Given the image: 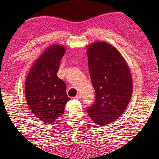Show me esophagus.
<instances>
[{
  "label": "esophagus",
  "instance_id": "obj_1",
  "mask_svg": "<svg viewBox=\"0 0 159 159\" xmlns=\"http://www.w3.org/2000/svg\"><path fill=\"white\" fill-rule=\"evenodd\" d=\"M80 98H81V96H80V94H79V95H77V96H76L75 97H74L73 98H74V99H77V100H79V99H80Z\"/></svg>",
  "mask_w": 159,
  "mask_h": 159
}]
</instances>
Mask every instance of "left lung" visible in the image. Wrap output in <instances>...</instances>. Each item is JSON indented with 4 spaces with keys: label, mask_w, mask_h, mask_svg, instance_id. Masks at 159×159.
<instances>
[{
    "label": "left lung",
    "mask_w": 159,
    "mask_h": 159,
    "mask_svg": "<svg viewBox=\"0 0 159 159\" xmlns=\"http://www.w3.org/2000/svg\"><path fill=\"white\" fill-rule=\"evenodd\" d=\"M87 56L96 98L87 111L94 122L104 126L117 120L129 104L133 93L131 74L124 57L109 43H92Z\"/></svg>",
    "instance_id": "1"
}]
</instances>
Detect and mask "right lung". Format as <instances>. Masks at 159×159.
<instances>
[{"label":"right lung","mask_w":159,"mask_h":159,"mask_svg":"<svg viewBox=\"0 0 159 159\" xmlns=\"http://www.w3.org/2000/svg\"><path fill=\"white\" fill-rule=\"evenodd\" d=\"M66 48L55 44L49 46L37 59L26 77L25 96L32 113L45 123L50 124L64 113L70 100L66 85L57 76L61 59Z\"/></svg>","instance_id":"right-lung-1"}]
</instances>
